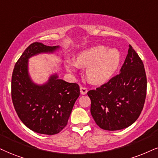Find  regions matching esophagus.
<instances>
[{
	"label": "esophagus",
	"instance_id": "34e87169",
	"mask_svg": "<svg viewBox=\"0 0 158 158\" xmlns=\"http://www.w3.org/2000/svg\"><path fill=\"white\" fill-rule=\"evenodd\" d=\"M80 90H81V94H83V95L86 94V93L88 92V89L85 88V87L81 86V88H80Z\"/></svg>",
	"mask_w": 158,
	"mask_h": 158
}]
</instances>
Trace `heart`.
I'll list each match as a JSON object with an SVG mask.
<instances>
[{
	"mask_svg": "<svg viewBox=\"0 0 158 158\" xmlns=\"http://www.w3.org/2000/svg\"><path fill=\"white\" fill-rule=\"evenodd\" d=\"M120 62L121 53L117 48L96 45L77 53L76 61L67 60L65 67L70 73L76 72L80 67H86L87 78L94 83H100L114 75Z\"/></svg>",
	"mask_w": 158,
	"mask_h": 158,
	"instance_id": "b5f03b06",
	"label": "heart"
}]
</instances>
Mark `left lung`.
I'll list each match as a JSON object with an SVG mask.
<instances>
[{
	"label": "left lung",
	"instance_id": "left-lung-1",
	"mask_svg": "<svg viewBox=\"0 0 158 158\" xmlns=\"http://www.w3.org/2000/svg\"><path fill=\"white\" fill-rule=\"evenodd\" d=\"M91 99V114L103 130H119L137 120L144 105L147 76L141 59L129 45L119 75L87 93Z\"/></svg>",
	"mask_w": 158,
	"mask_h": 158
}]
</instances>
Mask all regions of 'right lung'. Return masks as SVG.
<instances>
[{
  "instance_id": "1",
  "label": "right lung",
  "mask_w": 158,
  "mask_h": 158,
  "mask_svg": "<svg viewBox=\"0 0 158 158\" xmlns=\"http://www.w3.org/2000/svg\"><path fill=\"white\" fill-rule=\"evenodd\" d=\"M60 49L59 45L31 44L17 61L11 77V98L19 118L30 130L44 135L57 134L65 127L80 87L60 79L58 73L42 84L35 83L29 73V59L40 54L58 56Z\"/></svg>"
}]
</instances>
